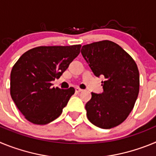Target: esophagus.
Masks as SVG:
<instances>
[{"instance_id":"esophagus-1","label":"esophagus","mask_w":156,"mask_h":156,"mask_svg":"<svg viewBox=\"0 0 156 156\" xmlns=\"http://www.w3.org/2000/svg\"><path fill=\"white\" fill-rule=\"evenodd\" d=\"M75 90H76V92H77V93H79V92H81L83 90L82 89H80V87H76Z\"/></svg>"}]
</instances>
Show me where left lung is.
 I'll list each match as a JSON object with an SVG mask.
<instances>
[{
  "mask_svg": "<svg viewBox=\"0 0 156 156\" xmlns=\"http://www.w3.org/2000/svg\"><path fill=\"white\" fill-rule=\"evenodd\" d=\"M83 58L95 76L103 77V92L91 93L87 116L102 129L121 124L132 111L139 93V71L134 60L119 45L109 41L83 45Z\"/></svg>",
  "mask_w": 156,
  "mask_h": 156,
  "instance_id": "8db88e82",
  "label": "left lung"
}]
</instances>
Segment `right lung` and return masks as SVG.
Wrapping results in <instances>:
<instances>
[{
    "label": "right lung",
    "mask_w": 156,
    "mask_h": 156,
    "mask_svg": "<svg viewBox=\"0 0 156 156\" xmlns=\"http://www.w3.org/2000/svg\"><path fill=\"white\" fill-rule=\"evenodd\" d=\"M81 45L37 47L25 52L11 72L10 94L25 118L45 125L57 119L75 93L73 87H52L78 56Z\"/></svg>",
    "instance_id": "add662e5"
}]
</instances>
